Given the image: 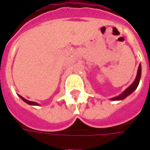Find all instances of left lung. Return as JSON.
<instances>
[{
  "mask_svg": "<svg viewBox=\"0 0 150 150\" xmlns=\"http://www.w3.org/2000/svg\"><path fill=\"white\" fill-rule=\"evenodd\" d=\"M141 74H142V67H141V65H139L138 71H137V77H136L134 82L129 86V88L126 89L125 91L123 92L122 94L118 96H116V97L112 98V100H120L125 99V98H126L128 96H129V95L131 94L132 91H134L136 88H137V86H138L139 82H140V79H141Z\"/></svg>",
  "mask_w": 150,
  "mask_h": 150,
  "instance_id": "obj_1",
  "label": "left lung"
}]
</instances>
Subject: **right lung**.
I'll return each instance as SVG.
<instances>
[{"mask_svg":"<svg viewBox=\"0 0 150 150\" xmlns=\"http://www.w3.org/2000/svg\"><path fill=\"white\" fill-rule=\"evenodd\" d=\"M20 96V97H21V99H22V100H24L25 102V103H27V104H31V105H38L37 103H35V102H33V101H29V100H25V98H23V97H22V96Z\"/></svg>","mask_w":150,"mask_h":150,"instance_id":"1","label":"right lung"}]
</instances>
